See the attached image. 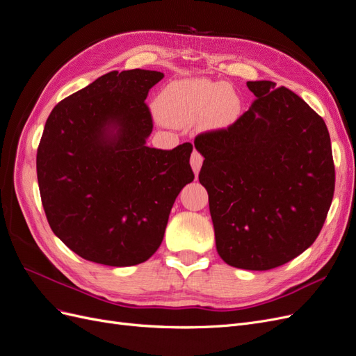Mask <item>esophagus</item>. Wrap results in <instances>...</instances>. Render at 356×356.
Wrapping results in <instances>:
<instances>
[{
    "instance_id": "esophagus-1",
    "label": "esophagus",
    "mask_w": 356,
    "mask_h": 356,
    "mask_svg": "<svg viewBox=\"0 0 356 356\" xmlns=\"http://www.w3.org/2000/svg\"><path fill=\"white\" fill-rule=\"evenodd\" d=\"M202 163H203L202 154H199L197 152H193V154H191V157H190V165H191V169H193V172H195L196 177L199 175Z\"/></svg>"
}]
</instances>
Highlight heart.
<instances>
[{"label":"heart","mask_w":356,"mask_h":356,"mask_svg":"<svg viewBox=\"0 0 356 356\" xmlns=\"http://www.w3.org/2000/svg\"><path fill=\"white\" fill-rule=\"evenodd\" d=\"M161 120L184 126L200 120L207 131L230 127L242 113V99L232 86L209 79L169 83L157 98Z\"/></svg>","instance_id":"heart-1"}]
</instances>
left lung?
I'll use <instances>...</instances> for the list:
<instances>
[{
	"label": "left lung",
	"instance_id": "obj_1",
	"mask_svg": "<svg viewBox=\"0 0 356 356\" xmlns=\"http://www.w3.org/2000/svg\"><path fill=\"white\" fill-rule=\"evenodd\" d=\"M255 101L238 122L202 134L199 174L215 245L229 266L268 270L315 242L334 195L330 134L298 95L248 81Z\"/></svg>",
	"mask_w": 356,
	"mask_h": 356
}]
</instances>
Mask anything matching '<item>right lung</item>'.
<instances>
[{"label":"right lung","mask_w":356,"mask_h":356,"mask_svg":"<svg viewBox=\"0 0 356 356\" xmlns=\"http://www.w3.org/2000/svg\"><path fill=\"white\" fill-rule=\"evenodd\" d=\"M165 77L111 71L51 110L37 152L42 208L58 238L84 260L126 267L163 241L174 202L195 179L193 145L147 147L145 99Z\"/></svg>","instance_id":"1"}]
</instances>
